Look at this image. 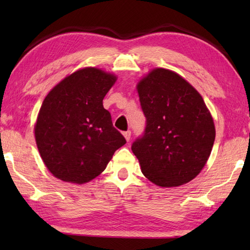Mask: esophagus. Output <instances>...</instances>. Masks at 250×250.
Returning a JSON list of instances; mask_svg holds the SVG:
<instances>
[{"instance_id":"esophagus-1","label":"esophagus","mask_w":250,"mask_h":250,"mask_svg":"<svg viewBox=\"0 0 250 250\" xmlns=\"http://www.w3.org/2000/svg\"><path fill=\"white\" fill-rule=\"evenodd\" d=\"M124 135H125V140L129 142V141H130V139H131V131H125V132H124Z\"/></svg>"}]
</instances>
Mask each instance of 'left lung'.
I'll list each match as a JSON object with an SVG mask.
<instances>
[{"mask_svg":"<svg viewBox=\"0 0 250 250\" xmlns=\"http://www.w3.org/2000/svg\"><path fill=\"white\" fill-rule=\"evenodd\" d=\"M146 125L132 152L147 180L175 188L196 177L208 160L215 125L202 96L174 71L155 68L139 82Z\"/></svg>","mask_w":250,"mask_h":250,"instance_id":"1","label":"left lung"}]
</instances>
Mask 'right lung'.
Wrapping results in <instances>:
<instances>
[{"label": "right lung", "mask_w": 250, "mask_h": 250, "mask_svg": "<svg viewBox=\"0 0 250 250\" xmlns=\"http://www.w3.org/2000/svg\"><path fill=\"white\" fill-rule=\"evenodd\" d=\"M116 80L115 75L86 67L67 76L46 96L34 130L43 162L55 177L87 183L125 145L103 104Z\"/></svg>", "instance_id": "add662e5"}]
</instances>
